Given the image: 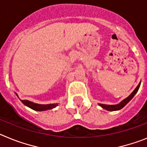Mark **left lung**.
I'll list each match as a JSON object with an SVG mask.
<instances>
[{
    "label": "left lung",
    "mask_w": 147,
    "mask_h": 147,
    "mask_svg": "<svg viewBox=\"0 0 147 147\" xmlns=\"http://www.w3.org/2000/svg\"><path fill=\"white\" fill-rule=\"evenodd\" d=\"M141 86V82L139 83L138 85L137 86V87L134 89V91L132 92L129 95L127 98H126L125 99H123L121 102H120L119 104H115V105H107V104H98V105L101 107L103 109H106V110L108 111H117L121 109L123 107H124L125 106L128 104L130 100H132V98L135 96V95L137 93V92L138 91L139 87Z\"/></svg>",
    "instance_id": "1"
}]
</instances>
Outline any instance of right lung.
Here are the masks:
<instances>
[{
	"instance_id": "add662e5",
	"label": "right lung",
	"mask_w": 147,
	"mask_h": 147,
	"mask_svg": "<svg viewBox=\"0 0 147 147\" xmlns=\"http://www.w3.org/2000/svg\"><path fill=\"white\" fill-rule=\"evenodd\" d=\"M15 94H16V95L18 97V95H17V93H15ZM20 101L22 102L23 104H24L25 106H26V107H29L30 109L35 111L49 110V109H54V108H55V107L58 105V104H35V103H33V102L32 101H29V100H20Z\"/></svg>"
}]
</instances>
